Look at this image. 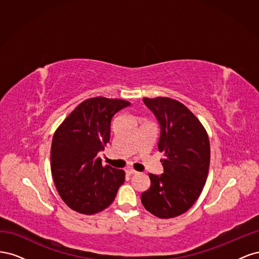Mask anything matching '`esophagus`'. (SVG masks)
<instances>
[{
  "mask_svg": "<svg viewBox=\"0 0 259 259\" xmlns=\"http://www.w3.org/2000/svg\"><path fill=\"white\" fill-rule=\"evenodd\" d=\"M126 173H127L128 175H134V174L137 173V171H136L135 169H133V168H127V169H126Z\"/></svg>",
  "mask_w": 259,
  "mask_h": 259,
  "instance_id": "1",
  "label": "esophagus"
}]
</instances>
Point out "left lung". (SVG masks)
<instances>
[{
  "label": "left lung",
  "instance_id": "1",
  "mask_svg": "<svg viewBox=\"0 0 259 259\" xmlns=\"http://www.w3.org/2000/svg\"><path fill=\"white\" fill-rule=\"evenodd\" d=\"M160 125L158 149L163 174H149L150 188L140 195L143 205L160 218L185 213L199 198L205 185L210 149L204 127L194 114L177 100L144 98Z\"/></svg>",
  "mask_w": 259,
  "mask_h": 259
}]
</instances>
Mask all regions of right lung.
<instances>
[{
  "mask_svg": "<svg viewBox=\"0 0 259 259\" xmlns=\"http://www.w3.org/2000/svg\"><path fill=\"white\" fill-rule=\"evenodd\" d=\"M128 101L96 97L77 106L55 132L51 169L66 204L79 213H98L113 202L124 183V171L103 166L97 154L110 139L113 115Z\"/></svg>",
  "mask_w": 259,
  "mask_h": 259,
  "instance_id": "1",
  "label": "right lung"
}]
</instances>
